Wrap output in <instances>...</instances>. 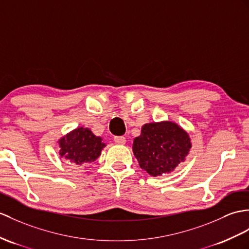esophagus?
I'll return each mask as SVG.
<instances>
[{
  "label": "esophagus",
  "mask_w": 249,
  "mask_h": 249,
  "mask_svg": "<svg viewBox=\"0 0 249 249\" xmlns=\"http://www.w3.org/2000/svg\"><path fill=\"white\" fill-rule=\"evenodd\" d=\"M114 142L117 144H124L125 143V138L124 136H115L114 137Z\"/></svg>",
  "instance_id": "34e87169"
}]
</instances>
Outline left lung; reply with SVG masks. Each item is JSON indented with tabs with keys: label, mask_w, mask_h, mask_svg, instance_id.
Wrapping results in <instances>:
<instances>
[{
	"label": "left lung",
	"mask_w": 249,
	"mask_h": 249,
	"mask_svg": "<svg viewBox=\"0 0 249 249\" xmlns=\"http://www.w3.org/2000/svg\"><path fill=\"white\" fill-rule=\"evenodd\" d=\"M191 145L189 134L178 124L161 121L142 125L132 149L142 170L152 177H160L186 160Z\"/></svg>",
	"instance_id": "left-lung-1"
}]
</instances>
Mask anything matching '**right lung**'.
I'll return each instance as SVG.
<instances>
[{
  "instance_id": "obj_1",
  "label": "right lung",
  "mask_w": 249,
  "mask_h": 249,
  "mask_svg": "<svg viewBox=\"0 0 249 249\" xmlns=\"http://www.w3.org/2000/svg\"><path fill=\"white\" fill-rule=\"evenodd\" d=\"M60 157L78 166L93 162L106 147L102 138L93 134L89 128H77L58 141Z\"/></svg>"
}]
</instances>
